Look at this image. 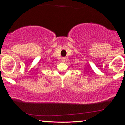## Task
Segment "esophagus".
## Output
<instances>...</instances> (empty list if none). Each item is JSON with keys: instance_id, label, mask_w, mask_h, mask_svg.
Instances as JSON below:
<instances>
[{"instance_id": "34e87169", "label": "esophagus", "mask_w": 125, "mask_h": 125, "mask_svg": "<svg viewBox=\"0 0 125 125\" xmlns=\"http://www.w3.org/2000/svg\"><path fill=\"white\" fill-rule=\"evenodd\" d=\"M65 59H66V58H62V59H61V60H62V62H64Z\"/></svg>"}]
</instances>
